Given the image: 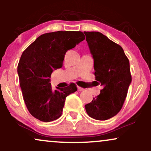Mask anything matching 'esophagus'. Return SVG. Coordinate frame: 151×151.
<instances>
[{"instance_id":"1","label":"esophagus","mask_w":151,"mask_h":151,"mask_svg":"<svg viewBox=\"0 0 151 151\" xmlns=\"http://www.w3.org/2000/svg\"><path fill=\"white\" fill-rule=\"evenodd\" d=\"M77 90H78V91H82L83 90H84V89L80 87V86H77Z\"/></svg>"}]
</instances>
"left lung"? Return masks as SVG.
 <instances>
[{
	"mask_svg": "<svg viewBox=\"0 0 151 151\" xmlns=\"http://www.w3.org/2000/svg\"><path fill=\"white\" fill-rule=\"evenodd\" d=\"M93 59L96 84L100 94L85 105L90 117L105 121L120 111L131 83L129 59L120 45L99 32H84Z\"/></svg>",
	"mask_w": 151,
	"mask_h": 151,
	"instance_id": "left-lung-1",
	"label": "left lung"
}]
</instances>
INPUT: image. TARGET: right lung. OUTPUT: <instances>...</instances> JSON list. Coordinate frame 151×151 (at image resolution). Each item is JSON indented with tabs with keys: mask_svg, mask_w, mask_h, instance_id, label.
Wrapping results in <instances>:
<instances>
[{
	"mask_svg": "<svg viewBox=\"0 0 151 151\" xmlns=\"http://www.w3.org/2000/svg\"><path fill=\"white\" fill-rule=\"evenodd\" d=\"M84 39L80 31L48 32L22 52L18 66L20 88L29 112L38 120L50 122L60 118L66 97L77 90L74 83L52 90L50 78L54 70L62 67L66 52Z\"/></svg>",
	"mask_w": 151,
	"mask_h": 151,
	"instance_id": "right-lung-1",
	"label": "right lung"
}]
</instances>
